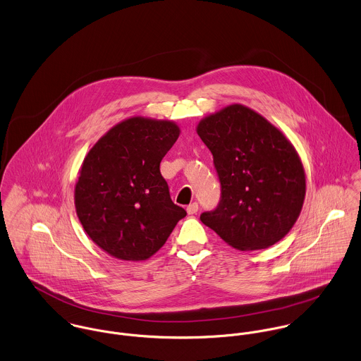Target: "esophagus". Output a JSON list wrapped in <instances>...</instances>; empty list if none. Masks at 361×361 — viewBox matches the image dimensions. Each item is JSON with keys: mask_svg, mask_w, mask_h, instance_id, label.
Wrapping results in <instances>:
<instances>
[{"mask_svg": "<svg viewBox=\"0 0 361 361\" xmlns=\"http://www.w3.org/2000/svg\"><path fill=\"white\" fill-rule=\"evenodd\" d=\"M187 212H188V215H195V214L198 212V204H197V202L190 204V205L187 207Z\"/></svg>", "mask_w": 361, "mask_h": 361, "instance_id": "34e87169", "label": "esophagus"}]
</instances>
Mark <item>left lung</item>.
Returning a JSON list of instances; mask_svg holds the SVG:
<instances>
[{
	"mask_svg": "<svg viewBox=\"0 0 361 361\" xmlns=\"http://www.w3.org/2000/svg\"><path fill=\"white\" fill-rule=\"evenodd\" d=\"M197 133L214 154L220 181V201L201 215V221L241 251L268 248L282 240L305 197V174L293 145L241 104L204 118Z\"/></svg>",
	"mask_w": 361,
	"mask_h": 361,
	"instance_id": "obj_1",
	"label": "left lung"
}]
</instances>
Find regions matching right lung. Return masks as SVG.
<instances>
[{
  "label": "right lung",
  "mask_w": 361,
  "mask_h": 361,
  "mask_svg": "<svg viewBox=\"0 0 361 361\" xmlns=\"http://www.w3.org/2000/svg\"><path fill=\"white\" fill-rule=\"evenodd\" d=\"M180 135L171 121L128 118L83 160L75 208L87 235L107 254L144 261L159 251L187 212L170 198L160 161Z\"/></svg>",
  "instance_id": "obj_1"
}]
</instances>
